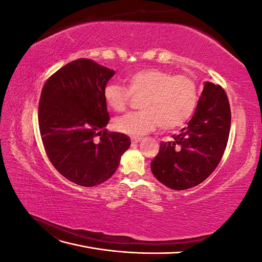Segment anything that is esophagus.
I'll list each match as a JSON object with an SVG mask.
<instances>
[{
	"instance_id": "1",
	"label": "esophagus",
	"mask_w": 262,
	"mask_h": 262,
	"mask_svg": "<svg viewBox=\"0 0 262 262\" xmlns=\"http://www.w3.org/2000/svg\"><path fill=\"white\" fill-rule=\"evenodd\" d=\"M141 140H142L141 137H132V138H131L132 143H139V142H140Z\"/></svg>"
}]
</instances>
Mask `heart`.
<instances>
[{
  "mask_svg": "<svg viewBox=\"0 0 262 262\" xmlns=\"http://www.w3.org/2000/svg\"><path fill=\"white\" fill-rule=\"evenodd\" d=\"M126 89L110 82L104 87L102 97L114 112L120 113L131 96H141L140 112L128 113L114 120L115 128L129 136H143L160 125L163 130H175L184 125L199 100L195 82L184 74L171 75L160 69L134 71L124 78Z\"/></svg>",
  "mask_w": 262,
  "mask_h": 262,
  "instance_id": "b5f03b06",
  "label": "heart"
}]
</instances>
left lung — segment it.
Returning <instances> with one entry per match:
<instances>
[{"instance_id": "obj_1", "label": "left lung", "mask_w": 262, "mask_h": 262, "mask_svg": "<svg viewBox=\"0 0 262 262\" xmlns=\"http://www.w3.org/2000/svg\"><path fill=\"white\" fill-rule=\"evenodd\" d=\"M231 129V108L220 85L205 82L188 126L167 143L150 163L155 178L173 190L201 184L217 167Z\"/></svg>"}]
</instances>
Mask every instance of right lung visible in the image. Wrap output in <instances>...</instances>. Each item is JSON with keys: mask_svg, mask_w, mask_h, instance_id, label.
I'll return each instance as SVG.
<instances>
[{"mask_svg": "<svg viewBox=\"0 0 262 262\" xmlns=\"http://www.w3.org/2000/svg\"><path fill=\"white\" fill-rule=\"evenodd\" d=\"M114 75L93 60L77 59L43 85L38 107L43 147L54 168L78 186L108 180L131 144L125 134L105 129L109 115L102 92Z\"/></svg>", "mask_w": 262, "mask_h": 262, "instance_id": "1", "label": "right lung"}]
</instances>
